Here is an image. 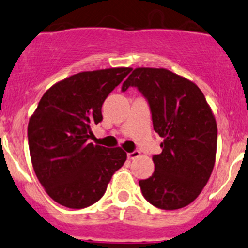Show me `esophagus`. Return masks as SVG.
<instances>
[{
    "instance_id": "obj_1",
    "label": "esophagus",
    "mask_w": 248,
    "mask_h": 248,
    "mask_svg": "<svg viewBox=\"0 0 248 248\" xmlns=\"http://www.w3.org/2000/svg\"><path fill=\"white\" fill-rule=\"evenodd\" d=\"M139 155H140V153H139L138 150H134V151H132V153L127 154V157H128V160H134V158L138 157Z\"/></svg>"
}]
</instances>
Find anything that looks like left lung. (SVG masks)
Instances as JSON below:
<instances>
[{"mask_svg":"<svg viewBox=\"0 0 248 248\" xmlns=\"http://www.w3.org/2000/svg\"><path fill=\"white\" fill-rule=\"evenodd\" d=\"M137 87L150 107L153 126L163 139L153 156L155 170L139 186L148 202L178 210L193 202L207 184L217 151V124L200 88L167 70L137 68L122 92Z\"/></svg>","mask_w":248,"mask_h":248,"instance_id":"8db88e82","label":"left lung"}]
</instances>
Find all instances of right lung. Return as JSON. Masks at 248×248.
I'll use <instances>...</instances> for the list:
<instances>
[{
    "instance_id": "obj_1",
    "label": "right lung",
    "mask_w": 248,
    "mask_h": 248,
    "mask_svg": "<svg viewBox=\"0 0 248 248\" xmlns=\"http://www.w3.org/2000/svg\"><path fill=\"white\" fill-rule=\"evenodd\" d=\"M131 68L83 71L53 85L41 98L28 126L36 177L62 206L85 208L102 199L127 154L90 143L102 105Z\"/></svg>"
}]
</instances>
